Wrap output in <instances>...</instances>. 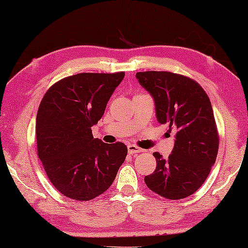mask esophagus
I'll return each instance as SVG.
<instances>
[{"mask_svg":"<svg viewBox=\"0 0 248 248\" xmlns=\"http://www.w3.org/2000/svg\"><path fill=\"white\" fill-rule=\"evenodd\" d=\"M127 151L130 155H134V154H139V152H143L141 148L137 147V145L134 144H128L127 145Z\"/></svg>","mask_w":248,"mask_h":248,"instance_id":"34e87169","label":"esophagus"}]
</instances>
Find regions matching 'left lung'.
Returning <instances> with one entry per match:
<instances>
[{"mask_svg":"<svg viewBox=\"0 0 248 248\" xmlns=\"http://www.w3.org/2000/svg\"><path fill=\"white\" fill-rule=\"evenodd\" d=\"M135 77L154 97L159 123L176 133L168 158L154 154L157 167L145 176V184L166 199L187 198L205 182L218 155L219 135L208 94L181 74L145 71Z\"/></svg>","mask_w":248,"mask_h":248,"instance_id":"1","label":"left lung"}]
</instances>
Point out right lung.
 <instances>
[{
	"label": "right lung",
	"instance_id": "add662e5",
	"mask_svg": "<svg viewBox=\"0 0 248 248\" xmlns=\"http://www.w3.org/2000/svg\"><path fill=\"white\" fill-rule=\"evenodd\" d=\"M124 72L79 73L57 81L40 101L36 118L38 157L57 191L89 201L113 184L127 155L122 142L93 139L91 126L103 117Z\"/></svg>",
	"mask_w": 248,
	"mask_h": 248
}]
</instances>
